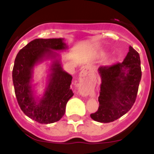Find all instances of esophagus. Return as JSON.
<instances>
[{
    "instance_id": "1",
    "label": "esophagus",
    "mask_w": 154,
    "mask_h": 154,
    "mask_svg": "<svg viewBox=\"0 0 154 154\" xmlns=\"http://www.w3.org/2000/svg\"><path fill=\"white\" fill-rule=\"evenodd\" d=\"M80 77L82 78V82H88L90 79H91L92 77H93V73H92L91 67H84L80 73Z\"/></svg>"
}]
</instances>
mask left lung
I'll use <instances>...</instances> for the list:
<instances>
[{
    "mask_svg": "<svg viewBox=\"0 0 154 154\" xmlns=\"http://www.w3.org/2000/svg\"><path fill=\"white\" fill-rule=\"evenodd\" d=\"M98 72L101 77L99 107L91 117L99 122H111L135 103L142 76L139 54L130 46L122 63L100 66Z\"/></svg>",
    "mask_w": 154,
    "mask_h": 154,
    "instance_id": "8db88e82",
    "label": "left lung"
}]
</instances>
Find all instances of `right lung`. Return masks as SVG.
<instances>
[{
  "mask_svg": "<svg viewBox=\"0 0 154 154\" xmlns=\"http://www.w3.org/2000/svg\"><path fill=\"white\" fill-rule=\"evenodd\" d=\"M66 48L63 38L35 39L21 49L15 59L12 78L17 101L23 112L38 123L56 122L64 115L67 102L74 95L70 88L72 77L63 71L59 60H55L48 87L38 102L31 85L33 67L45 58H56L58 54L53 51Z\"/></svg>",
  "mask_w": 154,
  "mask_h": 154,
  "instance_id": "obj_1",
  "label": "right lung"
}]
</instances>
